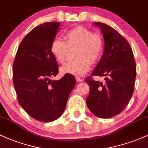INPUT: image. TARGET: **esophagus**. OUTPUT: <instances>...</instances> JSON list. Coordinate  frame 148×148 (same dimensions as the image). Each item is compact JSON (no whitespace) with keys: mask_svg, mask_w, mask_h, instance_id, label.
<instances>
[{"mask_svg":"<svg viewBox=\"0 0 148 148\" xmlns=\"http://www.w3.org/2000/svg\"><path fill=\"white\" fill-rule=\"evenodd\" d=\"M76 81H77V82H81V81H83V79H81V78L79 77V76H76Z\"/></svg>","mask_w":148,"mask_h":148,"instance_id":"obj_1","label":"esophagus"}]
</instances>
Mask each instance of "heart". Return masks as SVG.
<instances>
[{"mask_svg":"<svg viewBox=\"0 0 148 148\" xmlns=\"http://www.w3.org/2000/svg\"><path fill=\"white\" fill-rule=\"evenodd\" d=\"M64 38L66 41L61 38L53 40L51 45L53 56L58 62L64 64L68 59L69 49L78 47L75 52V56L78 58L62 67V73L83 75L90 68L92 62L95 63L101 58L104 42L99 35L79 25L67 30Z\"/></svg>","mask_w":148,"mask_h":148,"instance_id":"obj_1","label":"heart"}]
</instances>
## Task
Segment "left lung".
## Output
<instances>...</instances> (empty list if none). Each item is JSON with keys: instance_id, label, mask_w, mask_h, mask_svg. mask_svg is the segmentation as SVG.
Wrapping results in <instances>:
<instances>
[{"instance_id": "1", "label": "left lung", "mask_w": 148, "mask_h": 148, "mask_svg": "<svg viewBox=\"0 0 148 148\" xmlns=\"http://www.w3.org/2000/svg\"><path fill=\"white\" fill-rule=\"evenodd\" d=\"M93 25L101 29L104 49L91 75L106 76V81L103 84L91 76L85 79L90 86L86 103L97 117L110 118L120 114L132 98L136 76V62L131 46L123 35L101 22H94Z\"/></svg>"}]
</instances>
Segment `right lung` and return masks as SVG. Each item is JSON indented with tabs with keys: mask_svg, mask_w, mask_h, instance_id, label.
I'll return each instance as SVG.
<instances>
[{
	"mask_svg": "<svg viewBox=\"0 0 148 148\" xmlns=\"http://www.w3.org/2000/svg\"><path fill=\"white\" fill-rule=\"evenodd\" d=\"M60 24L48 22L34 28L21 41L13 63V83L18 103L32 118L43 123L62 115L76 84L70 74L58 81L51 79L58 73L51 45Z\"/></svg>",
	"mask_w": 148,
	"mask_h": 148,
	"instance_id": "add662e5",
	"label": "right lung"
}]
</instances>
